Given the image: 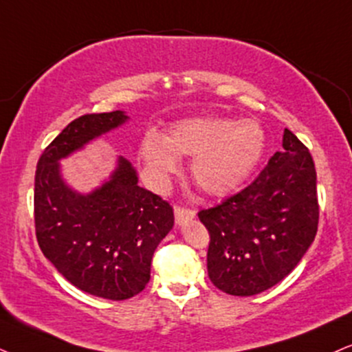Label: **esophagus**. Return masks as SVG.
Segmentation results:
<instances>
[{
  "label": "esophagus",
  "mask_w": 352,
  "mask_h": 352,
  "mask_svg": "<svg viewBox=\"0 0 352 352\" xmlns=\"http://www.w3.org/2000/svg\"><path fill=\"white\" fill-rule=\"evenodd\" d=\"M196 217V212L190 209H184V207H175V219L177 225H183L188 220H192Z\"/></svg>",
  "instance_id": "34e87169"
}]
</instances>
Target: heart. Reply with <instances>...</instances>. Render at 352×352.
<instances>
[{
  "mask_svg": "<svg viewBox=\"0 0 352 352\" xmlns=\"http://www.w3.org/2000/svg\"><path fill=\"white\" fill-rule=\"evenodd\" d=\"M264 150L266 133L258 120L209 116L179 120L166 137L148 130L138 156L150 183L162 190L181 173V156H190V171L202 192L225 197L250 179Z\"/></svg>",
  "mask_w": 352,
  "mask_h": 352,
  "instance_id": "heart-1",
  "label": "heart"
}]
</instances>
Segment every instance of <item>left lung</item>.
<instances>
[{"instance_id":"left-lung-1","label":"left lung","mask_w":352,"mask_h":352,"mask_svg":"<svg viewBox=\"0 0 352 352\" xmlns=\"http://www.w3.org/2000/svg\"><path fill=\"white\" fill-rule=\"evenodd\" d=\"M199 219L210 233L207 271L217 289L250 297L274 287L296 269L318 228L309 148L285 129L282 150L261 175Z\"/></svg>"}]
</instances>
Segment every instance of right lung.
<instances>
[{"mask_svg": "<svg viewBox=\"0 0 352 352\" xmlns=\"http://www.w3.org/2000/svg\"><path fill=\"white\" fill-rule=\"evenodd\" d=\"M130 117L124 111L86 114L65 127L43 150L34 189L36 235L43 256L76 289L109 300L140 294L151 258L171 232V206L138 186L124 156L101 186L80 192L65 181L60 162L106 135Z\"/></svg>", "mask_w": 352, "mask_h": 352, "instance_id": "1", "label": "right lung"}]
</instances>
